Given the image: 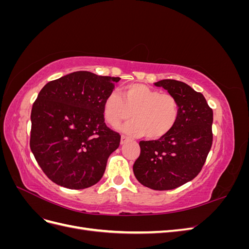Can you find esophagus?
<instances>
[{
    "instance_id": "esophagus-1",
    "label": "esophagus",
    "mask_w": 249,
    "mask_h": 249,
    "mask_svg": "<svg viewBox=\"0 0 249 249\" xmlns=\"http://www.w3.org/2000/svg\"><path fill=\"white\" fill-rule=\"evenodd\" d=\"M127 141H129V138L125 136H122V138H120V144H124V143Z\"/></svg>"
}]
</instances>
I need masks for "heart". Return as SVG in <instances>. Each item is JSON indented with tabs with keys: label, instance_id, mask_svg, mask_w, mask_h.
Here are the masks:
<instances>
[{
	"label": "heart",
	"instance_id": "b5f03b06",
	"mask_svg": "<svg viewBox=\"0 0 249 249\" xmlns=\"http://www.w3.org/2000/svg\"><path fill=\"white\" fill-rule=\"evenodd\" d=\"M104 116L113 127L132 117L123 131L132 136L159 139L176 126L179 106L172 94L143 84H132L110 93L104 102Z\"/></svg>",
	"mask_w": 249,
	"mask_h": 249
}]
</instances>
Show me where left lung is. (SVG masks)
Wrapping results in <instances>:
<instances>
[{"mask_svg": "<svg viewBox=\"0 0 249 249\" xmlns=\"http://www.w3.org/2000/svg\"><path fill=\"white\" fill-rule=\"evenodd\" d=\"M155 85L176 97L178 120L164 137L139 142L141 152L133 171L143 186L171 190L192 180L205 164L213 141V110L205 96L184 82L161 80Z\"/></svg>", "mask_w": 249, "mask_h": 249, "instance_id": "obj_1", "label": "left lung"}]
</instances>
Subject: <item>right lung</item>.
<instances>
[{
    "label": "right lung",
    "mask_w": 249,
    "mask_h": 249,
    "mask_svg": "<svg viewBox=\"0 0 249 249\" xmlns=\"http://www.w3.org/2000/svg\"><path fill=\"white\" fill-rule=\"evenodd\" d=\"M120 78L74 71L43 86L31 111L30 147L47 177L85 189L104 176L120 135L105 124L104 102Z\"/></svg>",
    "instance_id": "add662e5"
}]
</instances>
